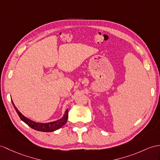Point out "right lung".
<instances>
[{
	"mask_svg": "<svg viewBox=\"0 0 160 160\" xmlns=\"http://www.w3.org/2000/svg\"><path fill=\"white\" fill-rule=\"evenodd\" d=\"M11 102H12L14 108L15 109V111H16L17 113L18 114L19 118H20L21 120L23 121L24 123H26L27 125L30 126L31 128H32V129L35 130L44 132H52L56 130L60 129V128L63 126L67 122L68 111V109L66 110L63 117H62V118H60V119H58L56 121H54V122H49V123H40V122H34V121L26 118L24 115H23L21 112L19 111L17 107L15 106L12 100H11Z\"/></svg>",
	"mask_w": 160,
	"mask_h": 160,
	"instance_id": "right-lung-1",
	"label": "right lung"
}]
</instances>
